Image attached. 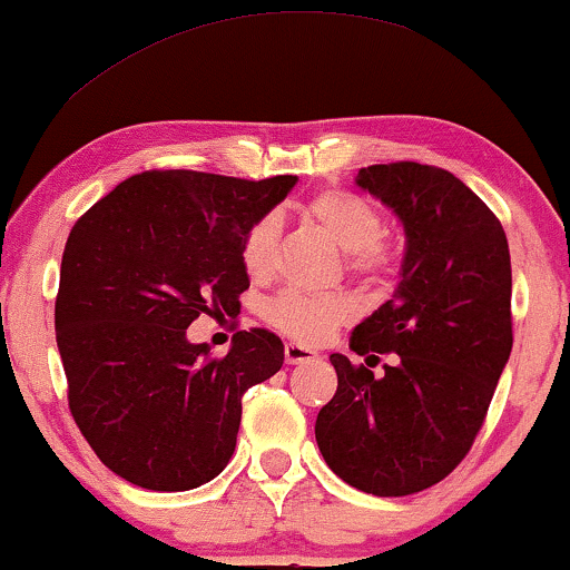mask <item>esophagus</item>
I'll return each instance as SVG.
<instances>
[{
	"instance_id": "esophagus-1",
	"label": "esophagus",
	"mask_w": 570,
	"mask_h": 570,
	"mask_svg": "<svg viewBox=\"0 0 570 570\" xmlns=\"http://www.w3.org/2000/svg\"><path fill=\"white\" fill-rule=\"evenodd\" d=\"M317 357V352L309 350V346L304 344H296V341H287L285 344V360L291 365H298V363H309V360Z\"/></svg>"
}]
</instances>
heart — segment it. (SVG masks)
Masks as SVG:
<instances>
[{"instance_id":"heart-1","label":"heart","mask_w":570,"mask_h":570,"mask_svg":"<svg viewBox=\"0 0 570 570\" xmlns=\"http://www.w3.org/2000/svg\"><path fill=\"white\" fill-rule=\"evenodd\" d=\"M301 210L344 247L352 274L376 283L397 269V253L381 237L384 216L371 199L346 189H323L312 194ZM274 245H277V218L261 216L253 220L239 245V261L247 277H269L274 269ZM352 314L354 304L341 293L317 296V293L283 291L264 306L266 323L306 344L327 338L338 325L350 323Z\"/></svg>"}]
</instances>
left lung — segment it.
<instances>
[{"label": "left lung", "mask_w": 570, "mask_h": 570, "mask_svg": "<svg viewBox=\"0 0 570 570\" xmlns=\"http://www.w3.org/2000/svg\"><path fill=\"white\" fill-rule=\"evenodd\" d=\"M405 226L397 293L352 333L367 367L331 354L338 390L314 424L325 464L373 497H407L448 478L483 430L512 352V264L501 220L434 165L360 167ZM399 354L373 380L379 353Z\"/></svg>", "instance_id": "left-lung-1"}]
</instances>
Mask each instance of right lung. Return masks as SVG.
<instances>
[{
    "instance_id": "obj_1",
    "label": "right lung",
    "mask_w": 570,
    "mask_h": 570,
    "mask_svg": "<svg viewBox=\"0 0 570 570\" xmlns=\"http://www.w3.org/2000/svg\"><path fill=\"white\" fill-rule=\"evenodd\" d=\"M296 180L146 170L73 224L56 296L69 411L127 483L191 491L229 464L243 394L283 367V341L250 327L213 357L186 327L239 312L245 232Z\"/></svg>"
}]
</instances>
